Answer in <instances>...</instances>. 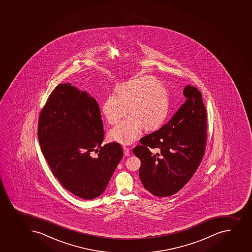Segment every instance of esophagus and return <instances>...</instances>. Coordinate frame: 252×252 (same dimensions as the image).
Here are the masks:
<instances>
[{"instance_id":"esophagus-1","label":"esophagus","mask_w":252,"mask_h":252,"mask_svg":"<svg viewBox=\"0 0 252 252\" xmlns=\"http://www.w3.org/2000/svg\"><path fill=\"white\" fill-rule=\"evenodd\" d=\"M122 150H123V152H124L125 156H126V157H129V156H130V150H129L127 147L123 146V147H122Z\"/></svg>"}]
</instances>
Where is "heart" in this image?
I'll return each mask as SVG.
<instances>
[{
    "label": "heart",
    "instance_id": "obj_1",
    "mask_svg": "<svg viewBox=\"0 0 252 252\" xmlns=\"http://www.w3.org/2000/svg\"><path fill=\"white\" fill-rule=\"evenodd\" d=\"M116 94L106 98L102 105L107 122L116 125L127 110L130 117L110 130L109 139L130 145L140 137L144 126L148 130L159 127L167 117L169 100L164 86L152 76L136 78L117 86Z\"/></svg>",
    "mask_w": 252,
    "mask_h": 252
}]
</instances>
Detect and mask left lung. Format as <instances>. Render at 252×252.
Instances as JSON below:
<instances>
[{
	"label": "left lung",
	"instance_id": "obj_1",
	"mask_svg": "<svg viewBox=\"0 0 252 252\" xmlns=\"http://www.w3.org/2000/svg\"><path fill=\"white\" fill-rule=\"evenodd\" d=\"M187 99L167 124L140 139L133 153L141 161L139 176L148 191L158 197L179 191L194 175L204 156L207 114L201 93L187 85ZM160 151L153 154L150 149Z\"/></svg>",
	"mask_w": 252,
	"mask_h": 252
}]
</instances>
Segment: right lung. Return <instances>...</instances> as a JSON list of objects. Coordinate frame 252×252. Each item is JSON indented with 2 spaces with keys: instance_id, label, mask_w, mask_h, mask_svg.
<instances>
[{
  "instance_id": "right-lung-1",
  "label": "right lung",
  "mask_w": 252,
  "mask_h": 252,
  "mask_svg": "<svg viewBox=\"0 0 252 252\" xmlns=\"http://www.w3.org/2000/svg\"><path fill=\"white\" fill-rule=\"evenodd\" d=\"M37 135L53 175L81 199H95L104 192L123 156L117 143L101 146L104 131L98 104L70 83L58 85L48 97Z\"/></svg>"
}]
</instances>
